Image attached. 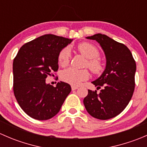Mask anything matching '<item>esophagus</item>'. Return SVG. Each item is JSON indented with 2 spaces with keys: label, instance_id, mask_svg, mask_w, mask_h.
<instances>
[{
  "label": "esophagus",
  "instance_id": "1",
  "mask_svg": "<svg viewBox=\"0 0 147 147\" xmlns=\"http://www.w3.org/2000/svg\"><path fill=\"white\" fill-rule=\"evenodd\" d=\"M71 88H72V90H75L77 89H78V86H75V85H72L71 86Z\"/></svg>",
  "mask_w": 147,
  "mask_h": 147
}]
</instances>
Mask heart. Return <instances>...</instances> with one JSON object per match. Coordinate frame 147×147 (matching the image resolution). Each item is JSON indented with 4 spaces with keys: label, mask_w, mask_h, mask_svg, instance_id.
<instances>
[{
    "label": "heart",
    "mask_w": 147,
    "mask_h": 147,
    "mask_svg": "<svg viewBox=\"0 0 147 147\" xmlns=\"http://www.w3.org/2000/svg\"><path fill=\"white\" fill-rule=\"evenodd\" d=\"M78 51L87 59L85 66L88 67L94 74L101 73L103 70V65L99 58L100 52L98 49L90 42H84L77 46ZM70 53L67 47L63 48L60 52L57 57L59 65L65 67L69 64ZM90 73L87 69H78L69 68L63 71L61 74V79L63 81L73 85H78L83 81L89 78Z\"/></svg>",
    "instance_id": "b5f03b06"
}]
</instances>
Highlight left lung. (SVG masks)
<instances>
[{"label": "left lung", "mask_w": 147, "mask_h": 147, "mask_svg": "<svg viewBox=\"0 0 147 147\" xmlns=\"http://www.w3.org/2000/svg\"><path fill=\"white\" fill-rule=\"evenodd\" d=\"M87 39L100 43L106 56L107 65L102 75L92 84L97 90H88L83 102L92 117L106 120L119 115L131 100L135 87L136 63L131 51L125 45L106 35L97 33Z\"/></svg>", "instance_id": "obj_1"}]
</instances>
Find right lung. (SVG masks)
Returning a JSON list of instances; mask_svg holds the SVG:
<instances>
[{
    "label": "right lung",
    "mask_w": 147,
    "mask_h": 147,
    "mask_svg": "<svg viewBox=\"0 0 147 147\" xmlns=\"http://www.w3.org/2000/svg\"><path fill=\"white\" fill-rule=\"evenodd\" d=\"M72 40L47 34L23 45L13 60V92L21 109L30 117L47 120L55 116L71 92L66 82L46 84L58 69V55Z\"/></svg>",
    "instance_id": "add662e5"
}]
</instances>
